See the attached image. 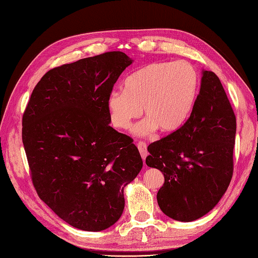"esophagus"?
<instances>
[{"label":"esophagus","mask_w":258,"mask_h":258,"mask_svg":"<svg viewBox=\"0 0 258 258\" xmlns=\"http://www.w3.org/2000/svg\"><path fill=\"white\" fill-rule=\"evenodd\" d=\"M138 147H139L140 154L144 161L147 156V145L145 143H143V142H140V143H138Z\"/></svg>","instance_id":"34e87169"}]
</instances>
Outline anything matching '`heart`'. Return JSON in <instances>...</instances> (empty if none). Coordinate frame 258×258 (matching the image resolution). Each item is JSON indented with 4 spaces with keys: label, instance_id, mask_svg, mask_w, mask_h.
<instances>
[{
    "label": "heart",
    "instance_id": "b5f03b06",
    "mask_svg": "<svg viewBox=\"0 0 258 258\" xmlns=\"http://www.w3.org/2000/svg\"><path fill=\"white\" fill-rule=\"evenodd\" d=\"M197 90L199 75L187 62L146 65L126 78L123 92L109 93V119L114 127L127 130L142 108L145 118L134 127L136 135L150 136L157 128L173 133L188 117Z\"/></svg>",
    "mask_w": 258,
    "mask_h": 258
}]
</instances>
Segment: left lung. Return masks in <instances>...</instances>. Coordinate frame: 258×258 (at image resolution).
<instances>
[{
    "label": "left lung",
    "mask_w": 258,
    "mask_h": 258,
    "mask_svg": "<svg viewBox=\"0 0 258 258\" xmlns=\"http://www.w3.org/2000/svg\"><path fill=\"white\" fill-rule=\"evenodd\" d=\"M235 134L236 117L220 79L203 71L187 120L147 147V166L165 179L156 196L165 215L191 222L215 207L233 176Z\"/></svg>",
    "instance_id": "1"
}]
</instances>
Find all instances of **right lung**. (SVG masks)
<instances>
[{"label":"right lung","instance_id":"obj_1","mask_svg":"<svg viewBox=\"0 0 258 258\" xmlns=\"http://www.w3.org/2000/svg\"><path fill=\"white\" fill-rule=\"evenodd\" d=\"M132 62L114 51L50 70L33 90L22 118L37 195L82 231L100 232L118 221L124 187L143 166L133 140L109 126L106 105Z\"/></svg>","mask_w":258,"mask_h":258}]
</instances>
